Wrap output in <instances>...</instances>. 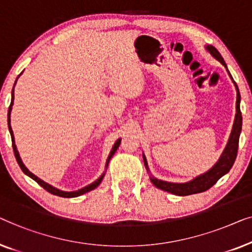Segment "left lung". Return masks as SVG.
Returning <instances> with one entry per match:
<instances>
[{
  "label": "left lung",
  "mask_w": 252,
  "mask_h": 252,
  "mask_svg": "<svg viewBox=\"0 0 252 252\" xmlns=\"http://www.w3.org/2000/svg\"><path fill=\"white\" fill-rule=\"evenodd\" d=\"M205 50H207L209 54L214 57L216 60H218L219 63H222V65L226 67V70H227L228 75H229V77H231L232 82L234 83V86H235V89H236L235 119H234L233 127H232L231 134H229L227 145H226L225 150L222 151L220 158H218V161L216 162L215 164L208 170V171H205L204 173H201V175L196 176L195 178L189 180V182L170 183V182H165V180L155 178V177L151 175L150 169H148L146 157L143 154L144 164H145V166H146L148 173H150V179H151V182L153 183V185L162 190H165V192L175 194V195H179V196H186V195H190V194L204 192V190H207L210 189V187L214 186L222 176L226 175V173L231 170V168L234 164V162H235V158L237 155L240 133H241V130H242V114H241V109H240L241 95H240L239 88H237L235 81L233 80L231 73H229L227 66H226V63L224 62V58H222L221 55L219 54L217 49H216L215 47H212V45H205Z\"/></svg>",
  "instance_id": "obj_1"
}]
</instances>
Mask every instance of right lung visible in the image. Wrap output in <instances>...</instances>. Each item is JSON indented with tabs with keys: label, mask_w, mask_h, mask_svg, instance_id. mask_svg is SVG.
Here are the masks:
<instances>
[{
	"label": "right lung",
	"mask_w": 252,
	"mask_h": 252,
	"mask_svg": "<svg viewBox=\"0 0 252 252\" xmlns=\"http://www.w3.org/2000/svg\"><path fill=\"white\" fill-rule=\"evenodd\" d=\"M21 73H23V72H21ZM21 73L19 74L18 77H17V80L19 79V76L21 75ZM17 80H16L15 84H13L12 92H11V104H10V106H9V111H8V126H9L10 134H11L12 147H13V152H15L16 160H17V162H18V164H19V166H20V169L23 170V172L25 173V175H27L28 177H31V178L33 179V180H35V182H36V183L38 184V185L43 187V189H44L45 190H48L49 193L54 194V195H57V196H62V197H76V196L83 195V194H86V193H88V192H90V190H92V189H97V187H98L99 185H100V183L102 182V178H104V176H105V173H106V170H107V166H108V163H109V161H111V158H113V155L115 154L116 150H118L119 146H120V144H121V139H118V140L115 141L114 146H113L112 151H111V153H109V155H108L107 161H106V164H105V171L102 172V175H101L100 177H99V178H98L97 180H94V183H92V184H89V185H88V186H84L83 189H77V190H72V192H66V190H62V189H56V187H54L52 185H50V184L45 183L44 180H42L41 178H38V177H37V176H35L34 173H32V172L30 171V170H28V169L26 168V165L24 164V162H23V160H21V158H20V155H19V152H18V150H17V146H16V143H15V136H13V131H12V127H11V123H10V122H11V119H10V115H11L12 105H13V99H15V86H16V83H17Z\"/></svg>",
	"instance_id": "obj_1"
}]
</instances>
